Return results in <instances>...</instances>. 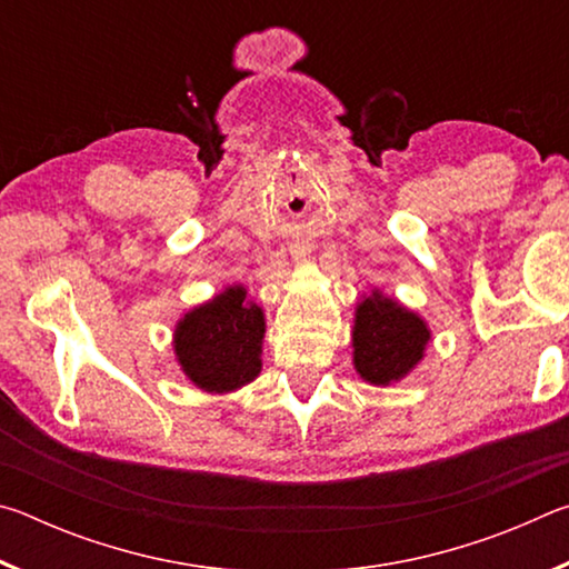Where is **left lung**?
Listing matches in <instances>:
<instances>
[{"mask_svg":"<svg viewBox=\"0 0 569 569\" xmlns=\"http://www.w3.org/2000/svg\"><path fill=\"white\" fill-rule=\"evenodd\" d=\"M431 329L423 316L381 288L361 293L353 308V369L371 387H391L409 377L427 356Z\"/></svg>","mask_w":569,"mask_h":569,"instance_id":"8db88e82","label":"left lung"}]
</instances>
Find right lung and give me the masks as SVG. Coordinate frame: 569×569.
<instances>
[{"label":"right lung","mask_w":569,"mask_h":569,"mask_svg":"<svg viewBox=\"0 0 569 569\" xmlns=\"http://www.w3.org/2000/svg\"><path fill=\"white\" fill-rule=\"evenodd\" d=\"M263 339V308L248 298L243 283H233L180 316L172 353L192 387L223 397L258 379Z\"/></svg>","instance_id":"right-lung-1"}]
</instances>
